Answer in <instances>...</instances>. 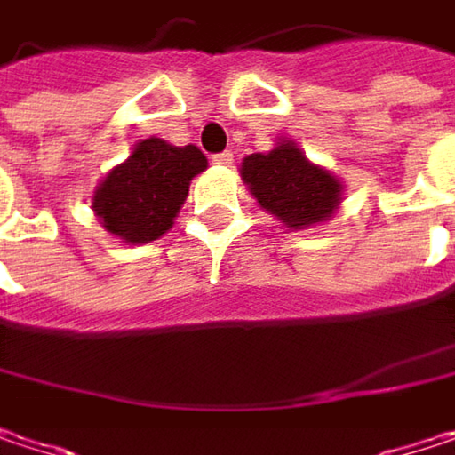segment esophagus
<instances>
[{"mask_svg":"<svg viewBox=\"0 0 455 455\" xmlns=\"http://www.w3.org/2000/svg\"><path fill=\"white\" fill-rule=\"evenodd\" d=\"M233 160H235V155H233L230 149H225V152H220V155H214V157H212V163H214V165H233Z\"/></svg>","mask_w":455,"mask_h":455,"instance_id":"1","label":"esophagus"}]
</instances>
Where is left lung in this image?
I'll return each mask as SVG.
<instances>
[{"mask_svg": "<svg viewBox=\"0 0 455 455\" xmlns=\"http://www.w3.org/2000/svg\"><path fill=\"white\" fill-rule=\"evenodd\" d=\"M241 179L259 207L290 230H308L339 210L344 183L310 163L292 140H276L269 152H253L241 163Z\"/></svg>", "mask_w": 455, "mask_h": 455, "instance_id": "8db88e82", "label": "left lung"}]
</instances>
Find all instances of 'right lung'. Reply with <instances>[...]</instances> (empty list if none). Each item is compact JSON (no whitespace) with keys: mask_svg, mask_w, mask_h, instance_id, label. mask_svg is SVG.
Wrapping results in <instances>:
<instances>
[{"mask_svg":"<svg viewBox=\"0 0 455 455\" xmlns=\"http://www.w3.org/2000/svg\"><path fill=\"white\" fill-rule=\"evenodd\" d=\"M204 171L207 157L199 147L149 137L95 186L92 212L121 243H152L173 228L191 180Z\"/></svg>","mask_w":455,"mask_h":455,"instance_id":"obj_1","label":"right lung"}]
</instances>
